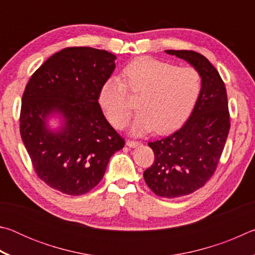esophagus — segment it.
<instances>
[{
    "label": "esophagus",
    "mask_w": 255,
    "mask_h": 255,
    "mask_svg": "<svg viewBox=\"0 0 255 255\" xmlns=\"http://www.w3.org/2000/svg\"><path fill=\"white\" fill-rule=\"evenodd\" d=\"M140 145L139 141H133V140H127V146L130 148H135L138 147Z\"/></svg>",
    "instance_id": "1"
}]
</instances>
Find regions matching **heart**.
I'll use <instances>...</instances> for the list:
<instances>
[{"mask_svg":"<svg viewBox=\"0 0 255 255\" xmlns=\"http://www.w3.org/2000/svg\"><path fill=\"white\" fill-rule=\"evenodd\" d=\"M124 82L110 77L101 85L99 102L116 128H123L130 118L132 107L127 90L139 96V109L130 126L131 135L150 130L166 132L182 124L199 97L201 76L192 67H176L148 56L131 60L124 68Z\"/></svg>","mask_w":255,"mask_h":255,"instance_id":"heart-1","label":"heart"}]
</instances>
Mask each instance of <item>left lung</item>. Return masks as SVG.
<instances>
[{
  "instance_id": "1",
  "label": "left lung",
  "mask_w": 255,
  "mask_h": 255,
  "mask_svg": "<svg viewBox=\"0 0 255 255\" xmlns=\"http://www.w3.org/2000/svg\"><path fill=\"white\" fill-rule=\"evenodd\" d=\"M189 63L201 76V89L189 119L172 135L148 143L155 161L144 172L146 184L163 198L190 195L217 167L230 131L225 84L205 56L190 50H165Z\"/></svg>"
}]
</instances>
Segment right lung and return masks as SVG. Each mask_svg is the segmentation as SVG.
Here are the masks:
<instances>
[{
  "mask_svg": "<svg viewBox=\"0 0 255 255\" xmlns=\"http://www.w3.org/2000/svg\"><path fill=\"white\" fill-rule=\"evenodd\" d=\"M116 59L91 47L65 48L50 56L25 86L20 115L24 147L38 176L66 195L92 190L125 145L99 105Z\"/></svg>",
  "mask_w": 255,
  "mask_h": 255,
  "instance_id": "obj_1",
  "label": "right lung"
}]
</instances>
